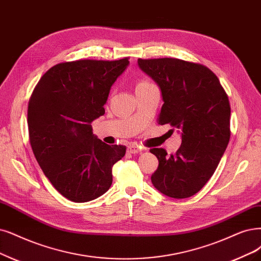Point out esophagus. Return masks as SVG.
Instances as JSON below:
<instances>
[{
	"instance_id": "34e87169",
	"label": "esophagus",
	"mask_w": 261,
	"mask_h": 261,
	"mask_svg": "<svg viewBox=\"0 0 261 261\" xmlns=\"http://www.w3.org/2000/svg\"><path fill=\"white\" fill-rule=\"evenodd\" d=\"M141 151H142V149L139 148L136 145L128 146V152H130V153H138V152H141Z\"/></svg>"
}]
</instances>
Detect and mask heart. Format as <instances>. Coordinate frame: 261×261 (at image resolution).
Instances as JSON below:
<instances>
[{
	"instance_id": "heart-1",
	"label": "heart",
	"mask_w": 261,
	"mask_h": 261,
	"mask_svg": "<svg viewBox=\"0 0 261 261\" xmlns=\"http://www.w3.org/2000/svg\"><path fill=\"white\" fill-rule=\"evenodd\" d=\"M147 85H151L149 82H146V81H142V82H140L138 85H137V87H142V86H147Z\"/></svg>"
}]
</instances>
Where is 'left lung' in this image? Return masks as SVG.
<instances>
[{"instance_id":"8db88e82","label":"left lung","mask_w":261,"mask_h":261,"mask_svg":"<svg viewBox=\"0 0 261 261\" xmlns=\"http://www.w3.org/2000/svg\"><path fill=\"white\" fill-rule=\"evenodd\" d=\"M140 69L155 81L163 105L158 123H170L181 133L175 155L152 148L159 161L151 182L175 199L194 196L214 174L230 139V104L217 76L194 62L159 58L139 59Z\"/></svg>"}]
</instances>
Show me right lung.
I'll return each mask as SVG.
<instances>
[{
  "label": "right lung",
  "mask_w": 261,
  "mask_h": 261,
  "mask_svg": "<svg viewBox=\"0 0 261 261\" xmlns=\"http://www.w3.org/2000/svg\"><path fill=\"white\" fill-rule=\"evenodd\" d=\"M128 65L129 58L56 64L42 76L29 101L34 156L53 186L73 202L105 194L113 181V166L124 156L125 146L99 140L91 122L104 115L111 87Z\"/></svg>",
  "instance_id": "obj_1"
}]
</instances>
